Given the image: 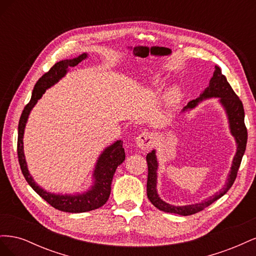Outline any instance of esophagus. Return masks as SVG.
Returning a JSON list of instances; mask_svg holds the SVG:
<instances>
[{"instance_id":"esophagus-1","label":"esophagus","mask_w":256,"mask_h":256,"mask_svg":"<svg viewBox=\"0 0 256 256\" xmlns=\"http://www.w3.org/2000/svg\"><path fill=\"white\" fill-rule=\"evenodd\" d=\"M136 144L142 150L150 148L154 144V134L148 132V131H145V132H142L140 136H136Z\"/></svg>"}]
</instances>
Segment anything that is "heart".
I'll list each match as a JSON object with an SVG mask.
<instances>
[{
    "mask_svg": "<svg viewBox=\"0 0 256 256\" xmlns=\"http://www.w3.org/2000/svg\"><path fill=\"white\" fill-rule=\"evenodd\" d=\"M159 83H160V79L158 78V76H154L150 81L152 86H158ZM180 97H182L180 92L176 88H171L166 92V102L170 106H175L176 104L180 102Z\"/></svg>",
    "mask_w": 256,
    "mask_h": 256,
    "instance_id": "1",
    "label": "heart"
}]
</instances>
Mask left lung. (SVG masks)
<instances>
[{
	"instance_id": "8db88e82",
	"label": "left lung",
	"mask_w": 256,
	"mask_h": 256,
	"mask_svg": "<svg viewBox=\"0 0 256 256\" xmlns=\"http://www.w3.org/2000/svg\"><path fill=\"white\" fill-rule=\"evenodd\" d=\"M210 98H219V102L224 108L228 116L230 131L232 136H234L237 145L236 154L234 156L233 162H232L228 180L226 184H224V187L220 189L219 192L214 193V196L202 200L200 203L184 206H175L168 204L164 202V200L160 198L157 192L158 161L156 156V150H154L147 154L146 156L147 166H148V176H147V198H148V200L154 207H157L162 212L177 214L180 216H190L193 214H196L200 210H203L204 208L212 204L214 200L226 194L236 180L238 168L240 166V164H242V159L246 150L248 140V132L244 125V110L242 102H240V99L235 94V92L228 82L226 76L222 74L221 69L218 66H214V72L212 74V78L209 81L208 88L200 95V97L192 100V102H190L186 106L182 113H186L192 109H194V108L198 106V104L202 102L203 100Z\"/></svg>"
}]
</instances>
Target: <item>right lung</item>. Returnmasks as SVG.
<instances>
[{
	"label": "right lung",
	"mask_w": 256,
	"mask_h": 256,
	"mask_svg": "<svg viewBox=\"0 0 256 256\" xmlns=\"http://www.w3.org/2000/svg\"><path fill=\"white\" fill-rule=\"evenodd\" d=\"M86 58L88 53H82L78 58L60 60L52 66L50 70L46 72L35 84L32 97H30V102L23 110L18 125V159L22 174L28 184L38 196H40L52 207L58 209L60 212L74 214L94 210V209L102 207L106 203L111 193L113 175L118 166L125 160V150L122 148V141L118 140L110 146H108L100 154L95 164L94 172H92L94 182H92V187L88 191L76 193V194H60V193L56 194V193H51L42 189L40 184L35 182L32 175L30 174L26 161L24 150H23V134H24L28 115L37 104L38 99H40L42 94H44L46 90L50 88L63 76H65L69 70V67L76 66Z\"/></svg>",
	"instance_id": "add662e5"
}]
</instances>
